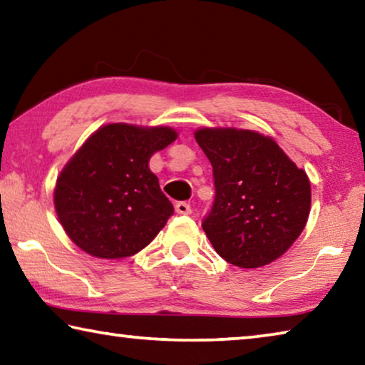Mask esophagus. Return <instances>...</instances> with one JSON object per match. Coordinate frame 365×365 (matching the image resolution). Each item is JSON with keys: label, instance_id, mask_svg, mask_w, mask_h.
Segmentation results:
<instances>
[{"label": "esophagus", "instance_id": "esophagus-1", "mask_svg": "<svg viewBox=\"0 0 365 365\" xmlns=\"http://www.w3.org/2000/svg\"><path fill=\"white\" fill-rule=\"evenodd\" d=\"M175 212H177V214H183V215H188V214H191V206H190V202H187V201H180V202H177V205H175Z\"/></svg>", "mask_w": 365, "mask_h": 365}]
</instances>
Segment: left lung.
I'll return each mask as SVG.
<instances>
[{"mask_svg":"<svg viewBox=\"0 0 365 365\" xmlns=\"http://www.w3.org/2000/svg\"><path fill=\"white\" fill-rule=\"evenodd\" d=\"M195 138L212 165L215 197L202 230L214 250L243 269L275 261L307 222L306 172L257 132L201 128Z\"/></svg>","mask_w":365,"mask_h":365,"instance_id":"1","label":"left lung"}]
</instances>
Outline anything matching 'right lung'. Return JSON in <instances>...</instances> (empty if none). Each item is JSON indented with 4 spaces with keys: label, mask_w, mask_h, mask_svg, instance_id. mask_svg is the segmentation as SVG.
<instances>
[{
    "label": "right lung",
    "mask_w": 365,
    "mask_h": 365,
    "mask_svg": "<svg viewBox=\"0 0 365 365\" xmlns=\"http://www.w3.org/2000/svg\"><path fill=\"white\" fill-rule=\"evenodd\" d=\"M175 138L169 127L109 123L85 141L54 190L61 225L80 250L119 259L153 242L174 206L148 163Z\"/></svg>",
    "instance_id": "right-lung-1"
}]
</instances>
